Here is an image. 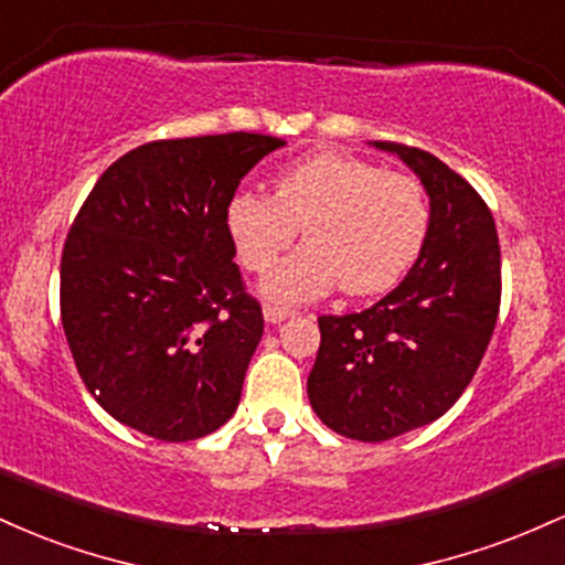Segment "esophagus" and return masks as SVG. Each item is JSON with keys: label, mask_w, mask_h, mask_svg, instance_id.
I'll use <instances>...</instances> for the list:
<instances>
[{"label": "esophagus", "mask_w": 565, "mask_h": 565, "mask_svg": "<svg viewBox=\"0 0 565 565\" xmlns=\"http://www.w3.org/2000/svg\"><path fill=\"white\" fill-rule=\"evenodd\" d=\"M290 315H294V309L277 307V303H264V317H266V322H271V326H275V322H282L285 317H290Z\"/></svg>", "instance_id": "obj_1"}]
</instances>
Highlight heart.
Listing matches in <instances>:
<instances>
[{"label":"heart","mask_w":565,"mask_h":565,"mask_svg":"<svg viewBox=\"0 0 565 565\" xmlns=\"http://www.w3.org/2000/svg\"><path fill=\"white\" fill-rule=\"evenodd\" d=\"M277 194L237 192L226 224L245 269H271L303 226L307 245L266 277L271 299L307 301L331 290L371 296L414 266L429 232L419 179L341 151H317L280 170Z\"/></svg>","instance_id":"heart-1"}]
</instances>
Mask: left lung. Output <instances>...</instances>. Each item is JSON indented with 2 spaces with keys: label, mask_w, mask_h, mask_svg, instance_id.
<instances>
[{
  "label": "left lung",
  "mask_w": 565,
  "mask_h": 565,
  "mask_svg": "<svg viewBox=\"0 0 565 565\" xmlns=\"http://www.w3.org/2000/svg\"><path fill=\"white\" fill-rule=\"evenodd\" d=\"M395 151L429 194L424 248L395 290L363 312L320 315L307 379L315 414L333 433L382 443L440 419L472 382L502 301L493 215L446 162L416 146Z\"/></svg>",
  "instance_id": "obj_1"
}]
</instances>
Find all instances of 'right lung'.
<instances>
[{
  "label": "right lung",
  "mask_w": 565,
  "mask_h": 565,
  "mask_svg": "<svg viewBox=\"0 0 565 565\" xmlns=\"http://www.w3.org/2000/svg\"><path fill=\"white\" fill-rule=\"evenodd\" d=\"M282 138H168L119 157L95 181L61 256V322L90 395L157 440L232 419L264 333L226 211Z\"/></svg>",
  "instance_id": "obj_1"
}]
</instances>
